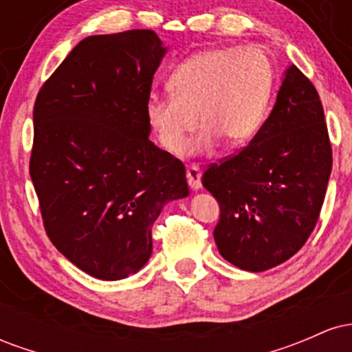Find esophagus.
<instances>
[{
    "label": "esophagus",
    "instance_id": "1",
    "mask_svg": "<svg viewBox=\"0 0 352 352\" xmlns=\"http://www.w3.org/2000/svg\"><path fill=\"white\" fill-rule=\"evenodd\" d=\"M201 170L199 165L192 164L190 167H187V182L188 187L192 190H199L201 187Z\"/></svg>",
    "mask_w": 352,
    "mask_h": 352
}]
</instances>
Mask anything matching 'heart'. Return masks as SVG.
Listing matches in <instances>:
<instances>
[{"instance_id":"heart-1","label":"heart","mask_w":352,"mask_h":352,"mask_svg":"<svg viewBox=\"0 0 352 352\" xmlns=\"http://www.w3.org/2000/svg\"><path fill=\"white\" fill-rule=\"evenodd\" d=\"M170 96L152 98L147 122L167 152L182 153L197 127L193 152H208L225 140L240 147L253 139L268 114L274 67L258 47H212L190 56L172 72Z\"/></svg>"}]
</instances>
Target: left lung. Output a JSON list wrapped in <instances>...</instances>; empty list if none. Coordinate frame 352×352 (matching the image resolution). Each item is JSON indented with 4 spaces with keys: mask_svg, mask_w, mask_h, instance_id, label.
<instances>
[{
    "mask_svg": "<svg viewBox=\"0 0 352 352\" xmlns=\"http://www.w3.org/2000/svg\"><path fill=\"white\" fill-rule=\"evenodd\" d=\"M331 167L321 99L293 64L256 135L201 175L220 205L213 238L221 256L260 273L300 252L318 223Z\"/></svg>",
    "mask_w": 352,
    "mask_h": 352,
    "instance_id": "8db88e82",
    "label": "left lung"
}]
</instances>
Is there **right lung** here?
Wrapping results in <instances>:
<instances>
[{
	"label": "right lung",
	"mask_w": 352,
	"mask_h": 352,
	"mask_svg": "<svg viewBox=\"0 0 352 352\" xmlns=\"http://www.w3.org/2000/svg\"><path fill=\"white\" fill-rule=\"evenodd\" d=\"M164 54L151 30L89 36L36 98L30 175L44 230L99 280L139 272L160 210L188 195L184 164L148 140L145 107Z\"/></svg>",
	"instance_id": "right-lung-1"
}]
</instances>
